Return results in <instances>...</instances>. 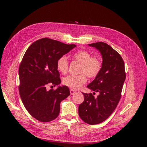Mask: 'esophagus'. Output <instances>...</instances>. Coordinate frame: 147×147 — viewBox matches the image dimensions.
I'll list each match as a JSON object with an SVG mask.
<instances>
[{
    "instance_id": "obj_1",
    "label": "esophagus",
    "mask_w": 147,
    "mask_h": 147,
    "mask_svg": "<svg viewBox=\"0 0 147 147\" xmlns=\"http://www.w3.org/2000/svg\"><path fill=\"white\" fill-rule=\"evenodd\" d=\"M75 90H74L73 89H70V94L71 95H73V94H74L75 93Z\"/></svg>"
}]
</instances>
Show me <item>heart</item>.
<instances>
[{
  "label": "heart",
  "mask_w": 147,
  "mask_h": 147,
  "mask_svg": "<svg viewBox=\"0 0 147 147\" xmlns=\"http://www.w3.org/2000/svg\"><path fill=\"white\" fill-rule=\"evenodd\" d=\"M74 58L81 63L80 75H69L63 80V84L73 90H78L86 82V75L89 78H94L98 75L102 69V62L98 57L91 56V53L86 50L75 52ZM69 61L65 56H62L57 61V69L62 74H65L69 68Z\"/></svg>",
  "instance_id": "1"
}]
</instances>
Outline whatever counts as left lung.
<instances>
[{
    "label": "left lung",
    "instance_id": "8db88e82",
    "mask_svg": "<svg viewBox=\"0 0 147 147\" xmlns=\"http://www.w3.org/2000/svg\"><path fill=\"white\" fill-rule=\"evenodd\" d=\"M89 46L98 50L103 60L100 72L87 86L92 91L99 92V95L95 98L92 93H83L84 100L78 107L80 118L92 125L105 121L116 109L121 99L126 73L121 56L108 44L99 42Z\"/></svg>",
    "mask_w": 147,
    "mask_h": 147
}]
</instances>
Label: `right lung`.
Instances as JSON below:
<instances>
[{"label": "right lung", "mask_w": 147, "mask_h": 147, "mask_svg": "<svg viewBox=\"0 0 147 147\" xmlns=\"http://www.w3.org/2000/svg\"><path fill=\"white\" fill-rule=\"evenodd\" d=\"M76 47L48 38L35 41L29 46L19 67V92L22 102L31 116L41 122L56 118L60 103L70 95L67 86L48 90L47 86L61 83L57 61Z\"/></svg>", "instance_id": "obj_1"}]
</instances>
